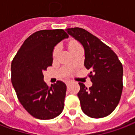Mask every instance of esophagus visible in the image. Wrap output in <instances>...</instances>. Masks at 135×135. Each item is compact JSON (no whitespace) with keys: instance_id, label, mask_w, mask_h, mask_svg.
<instances>
[{"instance_id":"1","label":"esophagus","mask_w":135,"mask_h":135,"mask_svg":"<svg viewBox=\"0 0 135 135\" xmlns=\"http://www.w3.org/2000/svg\"><path fill=\"white\" fill-rule=\"evenodd\" d=\"M71 82V80H66V81H65V84H66V85H68V84H70Z\"/></svg>"}]
</instances>
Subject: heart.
<instances>
[{"instance_id": "b5f03b06", "label": "heart", "mask_w": 135, "mask_h": 135, "mask_svg": "<svg viewBox=\"0 0 135 135\" xmlns=\"http://www.w3.org/2000/svg\"><path fill=\"white\" fill-rule=\"evenodd\" d=\"M80 45L78 42L76 41H74V40H73V41H70V42H69L68 45V50H70V52H71L72 50H73L75 48H77V47H80ZM59 47H56L54 50H53V52H52V55L54 57H55L57 55L58 52H59Z\"/></svg>"}]
</instances>
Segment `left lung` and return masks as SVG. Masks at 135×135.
<instances>
[{
  "label": "left lung",
  "mask_w": 135,
  "mask_h": 135,
  "mask_svg": "<svg viewBox=\"0 0 135 135\" xmlns=\"http://www.w3.org/2000/svg\"><path fill=\"white\" fill-rule=\"evenodd\" d=\"M81 43L85 50L84 65L90 70L93 85L87 88L79 83L78 93L81 109L91 118H103L117 107L123 89V67L113 50L96 36L82 28L65 29Z\"/></svg>",
  "instance_id": "1"
}]
</instances>
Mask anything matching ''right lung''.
<instances>
[{
	"label": "right lung",
	"instance_id": "1",
	"mask_svg": "<svg viewBox=\"0 0 135 135\" xmlns=\"http://www.w3.org/2000/svg\"><path fill=\"white\" fill-rule=\"evenodd\" d=\"M68 35L63 29L40 30L28 36L11 62V83L18 99L28 114L52 119L64 109L66 85L60 80L49 87L42 72L52 65L53 50Z\"/></svg>",
	"mask_w": 135,
	"mask_h": 135
}]
</instances>
